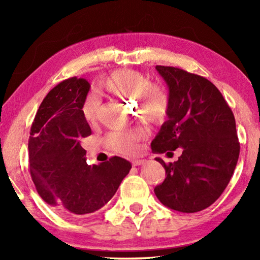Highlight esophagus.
<instances>
[{
    "label": "esophagus",
    "instance_id": "1",
    "mask_svg": "<svg viewBox=\"0 0 260 260\" xmlns=\"http://www.w3.org/2000/svg\"><path fill=\"white\" fill-rule=\"evenodd\" d=\"M143 162H144V160H142V159H133V160H132V165L140 166V165H142Z\"/></svg>",
    "mask_w": 260,
    "mask_h": 260
}]
</instances>
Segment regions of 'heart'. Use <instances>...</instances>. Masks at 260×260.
I'll return each instance as SVG.
<instances>
[{"mask_svg":"<svg viewBox=\"0 0 260 260\" xmlns=\"http://www.w3.org/2000/svg\"><path fill=\"white\" fill-rule=\"evenodd\" d=\"M101 87L108 93L122 99H134L139 116L148 121H158L166 116L170 105V98L166 89L157 83L149 82L148 78L134 70H118L103 79ZM101 101L95 93L87 96L82 105L85 119L93 124L98 119ZM143 128L129 131H116L108 136L109 147L118 152L133 153L136 143L144 139Z\"/></svg>","mask_w":260,"mask_h":260,"instance_id":"heart-1","label":"heart"}]
</instances>
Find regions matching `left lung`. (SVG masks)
Returning a JSON list of instances; mask_svg holds the SVG:
<instances>
[{
    "label": "left lung",
    "mask_w": 260,
    "mask_h": 260,
    "mask_svg": "<svg viewBox=\"0 0 260 260\" xmlns=\"http://www.w3.org/2000/svg\"><path fill=\"white\" fill-rule=\"evenodd\" d=\"M156 70L169 86L170 105L151 149L172 153L181 148L182 153L169 165L156 158L166 178L155 193L167 208L199 212L219 199L234 173L240 155L234 114L208 79L172 67Z\"/></svg>",
    "instance_id": "1"
}]
</instances>
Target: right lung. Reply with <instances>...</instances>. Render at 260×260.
Listing matches in <instances>:
<instances>
[{
  "instance_id": "1",
  "label": "right lung",
  "mask_w": 260,
  "mask_h": 260,
  "mask_svg": "<svg viewBox=\"0 0 260 260\" xmlns=\"http://www.w3.org/2000/svg\"><path fill=\"white\" fill-rule=\"evenodd\" d=\"M90 85L71 78L48 93L30 127L29 171L41 199L64 215L89 214L108 203L132 165L114 156L87 165L81 140L91 134L82 113Z\"/></svg>"
}]
</instances>
